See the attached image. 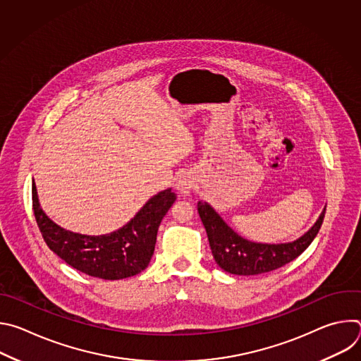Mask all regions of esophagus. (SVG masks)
I'll return each mask as SVG.
<instances>
[{"label": "esophagus", "mask_w": 361, "mask_h": 361, "mask_svg": "<svg viewBox=\"0 0 361 361\" xmlns=\"http://www.w3.org/2000/svg\"><path fill=\"white\" fill-rule=\"evenodd\" d=\"M177 190L180 191L181 195H190L192 188H194V178L190 174H183L177 180Z\"/></svg>", "instance_id": "34e87169"}]
</instances>
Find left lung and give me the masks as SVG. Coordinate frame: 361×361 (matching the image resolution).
Masks as SVG:
<instances>
[{"mask_svg":"<svg viewBox=\"0 0 361 361\" xmlns=\"http://www.w3.org/2000/svg\"><path fill=\"white\" fill-rule=\"evenodd\" d=\"M197 210L205 231H207L216 263L224 271L237 276L269 273L297 259L316 238L326 214L324 209L316 224L293 243L262 244L240 237L207 202L198 201Z\"/></svg>","mask_w":361,"mask_h":361,"instance_id":"obj_1","label":"left lung"}]
</instances>
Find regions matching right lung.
Returning a JSON list of instances; mask_svg holds the SVG:
<instances>
[{
  "label": "right lung",
  "instance_id": "1",
  "mask_svg": "<svg viewBox=\"0 0 361 361\" xmlns=\"http://www.w3.org/2000/svg\"><path fill=\"white\" fill-rule=\"evenodd\" d=\"M176 194L167 188L151 197L144 207L117 231L85 235L68 231L49 220L39 207L32 183V210L44 241L68 266L91 277L121 280L141 273L149 263L157 231Z\"/></svg>",
  "mask_w": 361,
  "mask_h": 361
}]
</instances>
